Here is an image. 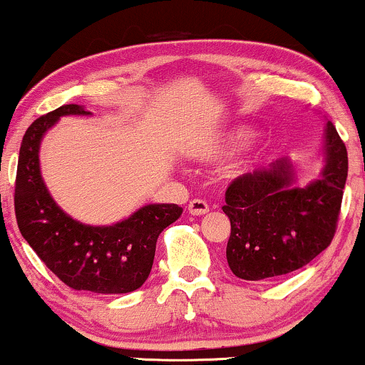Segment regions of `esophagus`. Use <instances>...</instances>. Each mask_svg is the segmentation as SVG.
Here are the masks:
<instances>
[{"instance_id":"1","label":"esophagus","mask_w":365,"mask_h":365,"mask_svg":"<svg viewBox=\"0 0 365 365\" xmlns=\"http://www.w3.org/2000/svg\"><path fill=\"white\" fill-rule=\"evenodd\" d=\"M188 212L194 216H202L207 215L209 212V206L206 200H200V199H194L188 202Z\"/></svg>"}]
</instances>
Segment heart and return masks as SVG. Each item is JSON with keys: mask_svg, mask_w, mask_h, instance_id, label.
<instances>
[{"mask_svg": "<svg viewBox=\"0 0 365 365\" xmlns=\"http://www.w3.org/2000/svg\"><path fill=\"white\" fill-rule=\"evenodd\" d=\"M259 132L250 125H238V127H230L220 132L211 133V135L200 137L199 140L192 142L188 148V156L199 163H217L233 154L240 153L247 145H250L257 139ZM262 158V153H255L254 156L245 159L237 168V173H245L247 170L252 168L255 163Z\"/></svg>", "mask_w": 365, "mask_h": 365, "instance_id": "heart-1", "label": "heart"}]
</instances>
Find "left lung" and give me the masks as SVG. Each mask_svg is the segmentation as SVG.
<instances>
[{"label": "left lung", "instance_id": "left-lung-1", "mask_svg": "<svg viewBox=\"0 0 365 365\" xmlns=\"http://www.w3.org/2000/svg\"><path fill=\"white\" fill-rule=\"evenodd\" d=\"M319 177L299 187V165L282 158L226 190L232 233L226 261L237 278L261 282L300 269L333 240L349 175L346 148L326 121Z\"/></svg>", "mask_w": 365, "mask_h": 365}]
</instances>
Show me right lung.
I'll list each match as a JSON object with an SVG mask.
<instances>
[{
  "label": "right lung",
  "mask_w": 365,
  "mask_h": 365,
  "mask_svg": "<svg viewBox=\"0 0 365 365\" xmlns=\"http://www.w3.org/2000/svg\"><path fill=\"white\" fill-rule=\"evenodd\" d=\"M89 116L81 104H65L37 118L20 145L15 215L22 237L49 269L73 290L103 295L137 290L149 278L159 233L178 220L177 204H145L118 223L92 226L66 215L41 175L39 149L61 116Z\"/></svg>",
  "instance_id": "add662e5"
}]
</instances>
